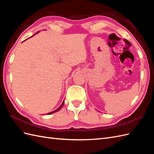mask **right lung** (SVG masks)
<instances>
[{
	"instance_id": "1",
	"label": "right lung",
	"mask_w": 154,
	"mask_h": 154,
	"mask_svg": "<svg viewBox=\"0 0 154 154\" xmlns=\"http://www.w3.org/2000/svg\"><path fill=\"white\" fill-rule=\"evenodd\" d=\"M40 31H38V32H36V34H37V33H38V32H39ZM34 35H32V36H34ZM63 104H64V100H63V101L62 102V103L61 104V105H60L59 107H58V108L57 109H56V110H54V111H52V112H49V113H48V115H50V114H53V113H54V112H58V111H59L60 109H61V108H62V107L63 106Z\"/></svg>"
}]
</instances>
